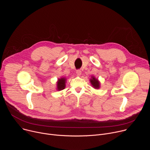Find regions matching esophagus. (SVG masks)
Here are the masks:
<instances>
[{"label":"esophagus","instance_id":"1","mask_svg":"<svg viewBox=\"0 0 150 150\" xmlns=\"http://www.w3.org/2000/svg\"><path fill=\"white\" fill-rule=\"evenodd\" d=\"M76 75H77L78 76H80V75H81V70H77V71H76Z\"/></svg>","mask_w":150,"mask_h":150}]
</instances>
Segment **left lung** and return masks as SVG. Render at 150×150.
Returning <instances> with one entry per match:
<instances>
[{
  "mask_svg": "<svg viewBox=\"0 0 150 150\" xmlns=\"http://www.w3.org/2000/svg\"><path fill=\"white\" fill-rule=\"evenodd\" d=\"M90 82L91 83L92 86L96 88V89H98L100 87V84L99 81L96 79L94 76H91V78L90 79Z\"/></svg>",
  "mask_w": 150,
  "mask_h": 150,
  "instance_id": "left-lung-1",
  "label": "left lung"
}]
</instances>
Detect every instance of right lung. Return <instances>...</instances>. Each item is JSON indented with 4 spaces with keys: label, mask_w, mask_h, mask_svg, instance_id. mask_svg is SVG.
Listing matches in <instances>:
<instances>
[{
    "label": "right lung",
    "mask_w": 150,
    "mask_h": 150,
    "mask_svg": "<svg viewBox=\"0 0 150 150\" xmlns=\"http://www.w3.org/2000/svg\"><path fill=\"white\" fill-rule=\"evenodd\" d=\"M65 83H66V78H61L58 79L57 82V90L58 91L62 90L65 88Z\"/></svg>",
    "instance_id": "add662e5"
}]
</instances>
